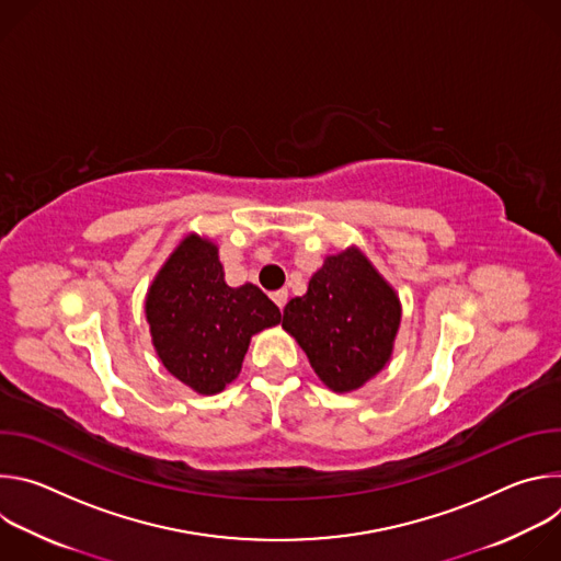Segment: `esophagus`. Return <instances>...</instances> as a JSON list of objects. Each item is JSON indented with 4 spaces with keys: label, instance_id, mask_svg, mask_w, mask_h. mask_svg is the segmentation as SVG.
Instances as JSON below:
<instances>
[{
    "label": "esophagus",
    "instance_id": "obj_1",
    "mask_svg": "<svg viewBox=\"0 0 561 561\" xmlns=\"http://www.w3.org/2000/svg\"><path fill=\"white\" fill-rule=\"evenodd\" d=\"M271 297H273V301H275L279 308H284L286 301H288V290H286V288H279V290L271 293Z\"/></svg>",
    "mask_w": 561,
    "mask_h": 561
}]
</instances>
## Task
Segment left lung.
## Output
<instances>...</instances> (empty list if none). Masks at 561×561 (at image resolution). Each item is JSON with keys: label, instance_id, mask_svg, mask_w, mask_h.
Listing matches in <instances>:
<instances>
[{"label": "left lung", "instance_id": "left-lung-1", "mask_svg": "<svg viewBox=\"0 0 561 561\" xmlns=\"http://www.w3.org/2000/svg\"><path fill=\"white\" fill-rule=\"evenodd\" d=\"M399 322L394 288L351 247L329 255L306 295L286 304L282 329L297 340L319 379L335 392H351L388 364Z\"/></svg>", "mask_w": 561, "mask_h": 561}]
</instances>
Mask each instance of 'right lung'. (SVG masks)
<instances>
[{
  "instance_id": "obj_1",
  "label": "right lung",
  "mask_w": 561,
  "mask_h": 561,
  "mask_svg": "<svg viewBox=\"0 0 561 561\" xmlns=\"http://www.w3.org/2000/svg\"><path fill=\"white\" fill-rule=\"evenodd\" d=\"M144 308L157 357L199 394L221 392L242 370L251 337L282 322L255 284L224 282L217 247L195 232L159 268Z\"/></svg>"
}]
</instances>
